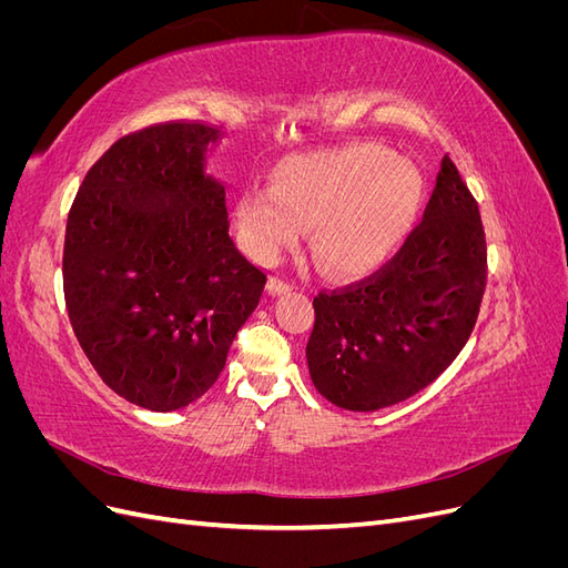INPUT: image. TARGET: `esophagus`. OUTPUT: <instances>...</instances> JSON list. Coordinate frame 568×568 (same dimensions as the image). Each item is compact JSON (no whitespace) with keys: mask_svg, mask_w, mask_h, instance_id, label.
Segmentation results:
<instances>
[{"mask_svg":"<svg viewBox=\"0 0 568 568\" xmlns=\"http://www.w3.org/2000/svg\"><path fill=\"white\" fill-rule=\"evenodd\" d=\"M294 286H296V284L291 282V280H286V277H272V280L267 282V291H270L272 296L284 294V291H291Z\"/></svg>","mask_w":568,"mask_h":568,"instance_id":"1","label":"esophagus"}]
</instances>
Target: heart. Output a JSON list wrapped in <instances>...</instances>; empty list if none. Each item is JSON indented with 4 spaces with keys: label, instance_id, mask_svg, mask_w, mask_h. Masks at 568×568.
I'll return each instance as SVG.
<instances>
[{
    "label": "heart",
    "instance_id": "1",
    "mask_svg": "<svg viewBox=\"0 0 568 568\" xmlns=\"http://www.w3.org/2000/svg\"><path fill=\"white\" fill-rule=\"evenodd\" d=\"M422 199L424 182L415 168L395 161L384 146L355 144L284 163L272 192L244 196L239 217L257 257H272L301 227H315L317 261L355 274L395 251Z\"/></svg>",
    "mask_w": 568,
    "mask_h": 568
}]
</instances>
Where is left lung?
<instances>
[{"mask_svg": "<svg viewBox=\"0 0 568 568\" xmlns=\"http://www.w3.org/2000/svg\"><path fill=\"white\" fill-rule=\"evenodd\" d=\"M486 282L478 201L445 156L422 222L390 261L313 298L305 357L315 388L351 412L407 400L436 382L469 341Z\"/></svg>", "mask_w": 568, "mask_h": 568, "instance_id": "left-lung-1", "label": "left lung"}]
</instances>
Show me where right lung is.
Listing matches in <instances>:
<instances>
[{
  "instance_id": "add662e5",
  "label": "right lung",
  "mask_w": 568,
  "mask_h": 568,
  "mask_svg": "<svg viewBox=\"0 0 568 568\" xmlns=\"http://www.w3.org/2000/svg\"><path fill=\"white\" fill-rule=\"evenodd\" d=\"M215 134L168 120L120 136L68 211L73 334L101 382L153 412L186 407L217 382L267 282L234 246L225 186L203 168Z\"/></svg>"
}]
</instances>
